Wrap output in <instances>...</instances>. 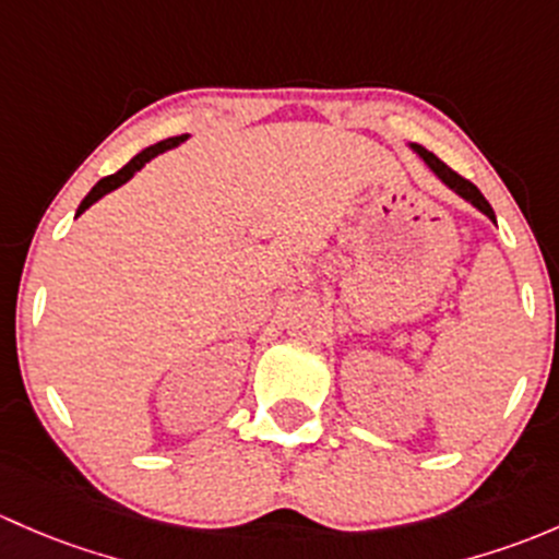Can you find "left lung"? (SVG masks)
Masks as SVG:
<instances>
[{"label": "left lung", "mask_w": 559, "mask_h": 559, "mask_svg": "<svg viewBox=\"0 0 559 559\" xmlns=\"http://www.w3.org/2000/svg\"><path fill=\"white\" fill-rule=\"evenodd\" d=\"M412 151L417 153L419 158L425 160V164H428V169L433 171V175L439 177V180L444 182L447 188H450V191L457 193L460 199H465V201H468V204H474L476 210L481 212V215H487V217H490V221L495 223V212H492L490 201H487L485 195H481V191H479V188L474 186V182H471V180H465V177H460L457 171H452L450 166L444 164V160H441V158H436V155L430 153V151H425L423 145H412Z\"/></svg>", "instance_id": "8db88e82"}]
</instances>
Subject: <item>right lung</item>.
<instances>
[{"label": "right lung", "mask_w": 559, "mask_h": 559, "mask_svg": "<svg viewBox=\"0 0 559 559\" xmlns=\"http://www.w3.org/2000/svg\"><path fill=\"white\" fill-rule=\"evenodd\" d=\"M186 140H188V134H182V136H169V140H164V142H158V145H151V147H145V151H142V153H136L134 158H131L129 164L123 166V169H118V171H115V175L105 177V180H99V182H96L94 188H91V193L85 195L83 201H80L78 215H83V212L88 210L91 204H96V201H99L102 195H107L109 191H115V188L123 186V182H129L131 177H134L136 171H140L142 166L147 164V160L155 158V155H160V153L171 151V147H177V145H180V142H186Z\"/></svg>", "instance_id": "obj_1"}]
</instances>
